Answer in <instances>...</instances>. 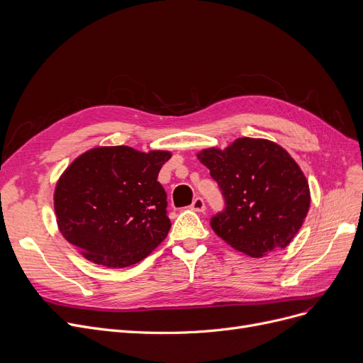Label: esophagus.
Segmentation results:
<instances>
[{"mask_svg": "<svg viewBox=\"0 0 363 363\" xmlns=\"http://www.w3.org/2000/svg\"><path fill=\"white\" fill-rule=\"evenodd\" d=\"M191 208L194 211H196V213H203L205 211V202H203V199L202 198H195L192 205H191Z\"/></svg>", "mask_w": 363, "mask_h": 363, "instance_id": "34e87169", "label": "esophagus"}]
</instances>
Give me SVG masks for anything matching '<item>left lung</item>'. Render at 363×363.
<instances>
[{"label": "left lung", "instance_id": "left-lung-1", "mask_svg": "<svg viewBox=\"0 0 363 363\" xmlns=\"http://www.w3.org/2000/svg\"><path fill=\"white\" fill-rule=\"evenodd\" d=\"M196 157L226 199V210L211 220L224 242L254 258L292 242L310 208V189L282 146L239 137L228 147H206Z\"/></svg>", "mask_w": 363, "mask_h": 363}]
</instances>
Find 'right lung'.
Segmentation results:
<instances>
[{
  "label": "right lung",
  "instance_id": "1",
  "mask_svg": "<svg viewBox=\"0 0 363 363\" xmlns=\"http://www.w3.org/2000/svg\"><path fill=\"white\" fill-rule=\"evenodd\" d=\"M168 150L99 146L81 153L55 187L60 233L87 260L109 269L142 262L167 238L171 223L158 182Z\"/></svg>",
  "mask_w": 363,
  "mask_h": 363
}]
</instances>
